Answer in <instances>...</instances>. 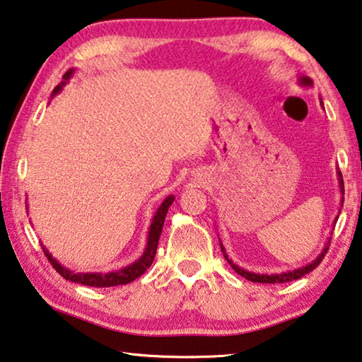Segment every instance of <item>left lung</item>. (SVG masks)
I'll return each instance as SVG.
<instances>
[{
    "instance_id": "left-lung-1",
    "label": "left lung",
    "mask_w": 362,
    "mask_h": 362,
    "mask_svg": "<svg viewBox=\"0 0 362 362\" xmlns=\"http://www.w3.org/2000/svg\"><path fill=\"white\" fill-rule=\"evenodd\" d=\"M298 85H300V86H303V88H311V86H313V80L310 78V76L301 75V76H298ZM321 105L324 107L322 99H321ZM337 180H339L340 194L343 195V194H345V189H343V177H341V173H340V170H339V168H337ZM340 206H343V197H341V200H340ZM340 211H341V209H339V215H340ZM339 215H337V216H335V220H334V228H335V223H337V220H339ZM330 234H332V230H330ZM330 239H332V237H329L327 242H325L324 248L321 250V253H319L317 257H316L315 259H313L311 263H308V264H305V266H300V268L290 269V271L274 272V274H264V272H262V274H259V272H253V271H248V269L240 268V266H237V264L233 262V259H230V258L228 257L226 248H224V245L221 244V239H220V247H221V252H223V255H224V258H226V262L230 264V268H233V269H234L239 276L245 277V279L252 281V282H259V284H282V282H288V281L300 279V277H303L305 274H308V272H311L313 269H315L316 266L322 262L324 255L327 253V250H329V244H330Z\"/></svg>"
}]
</instances>
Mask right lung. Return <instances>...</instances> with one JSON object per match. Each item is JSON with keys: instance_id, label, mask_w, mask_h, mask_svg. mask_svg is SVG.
Returning <instances> with one entry per match:
<instances>
[{"instance_id": "right-lung-1", "label": "right lung", "mask_w": 362, "mask_h": 362, "mask_svg": "<svg viewBox=\"0 0 362 362\" xmlns=\"http://www.w3.org/2000/svg\"><path fill=\"white\" fill-rule=\"evenodd\" d=\"M74 74H75V69H70L64 74L62 81L59 83L51 94L52 98L62 91V88L67 85L69 80L74 76ZM173 200H175V195H168V197H165L163 202L158 205L156 215L152 216L149 233H147V242H146L144 252H142V255L136 259V262H133L128 266H123L122 269L110 271V272H75L72 269L65 268L62 263H59L43 244H41V247H43V252L47 257V259H49V263L52 264V268H54L65 281H72L75 284H81V286H90V287L125 286V284L133 282L134 279H138L139 276L144 274V272L149 269L151 264L153 263V258H156V252L158 247L160 234H162V229H163L165 216H167V211L170 209V205L173 204Z\"/></svg>"}]
</instances>
